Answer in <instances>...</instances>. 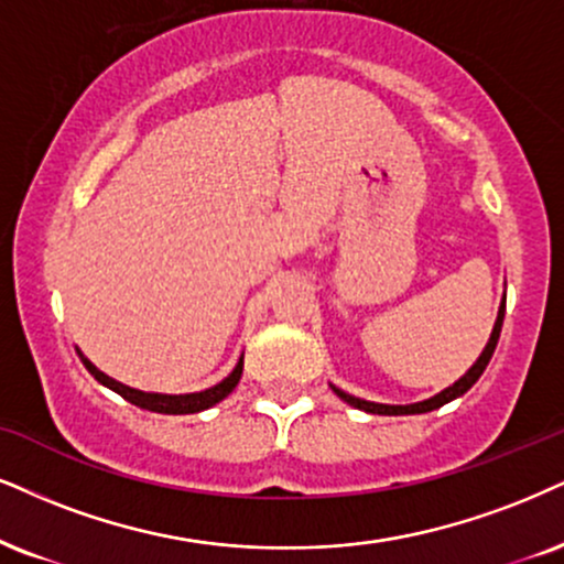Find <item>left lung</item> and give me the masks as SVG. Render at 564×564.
I'll return each instance as SVG.
<instances>
[{
    "mask_svg": "<svg viewBox=\"0 0 564 564\" xmlns=\"http://www.w3.org/2000/svg\"><path fill=\"white\" fill-rule=\"evenodd\" d=\"M502 322H505V303L499 305V314H497V322H495V329H491V337L489 343H486L484 352L478 356V360L474 366L465 371V377H460L455 381V384L442 389L440 394H434V398L423 400V402H413V405H384V402H368V400H360L356 398V394H347L343 392V389H337L335 384H332V389H335V394L339 400H345L347 405L358 408V410H366V413H373V415H415V413H429V410H436L442 405H447V402H452L455 398H460V394L468 392L470 387L476 384L478 379H481V373L486 371V366H489L491 356H495V347L499 343V332H502Z\"/></svg>",
    "mask_w": 564,
    "mask_h": 564,
    "instance_id": "left-lung-1",
    "label": "left lung"
}]
</instances>
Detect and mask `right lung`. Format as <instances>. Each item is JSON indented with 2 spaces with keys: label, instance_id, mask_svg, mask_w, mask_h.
<instances>
[{
  "label": "right lung",
  "instance_id": "add662e5",
  "mask_svg": "<svg viewBox=\"0 0 564 564\" xmlns=\"http://www.w3.org/2000/svg\"><path fill=\"white\" fill-rule=\"evenodd\" d=\"M83 358V356H80ZM83 366L88 368L90 377H94L99 384L109 387L112 392L120 394L128 402H133V405L143 408V410H151V413H164V415H187V413H200V410L217 405L227 398L229 392H232L235 387H238V381L242 377V358L238 360V366L229 371V377H225L219 381V384L204 389V392H191V394H159V392H141V389H133V387H124L120 381L109 379L107 373L99 371L94 364H90L88 358H83Z\"/></svg>",
  "mask_w": 564,
  "mask_h": 564
}]
</instances>
